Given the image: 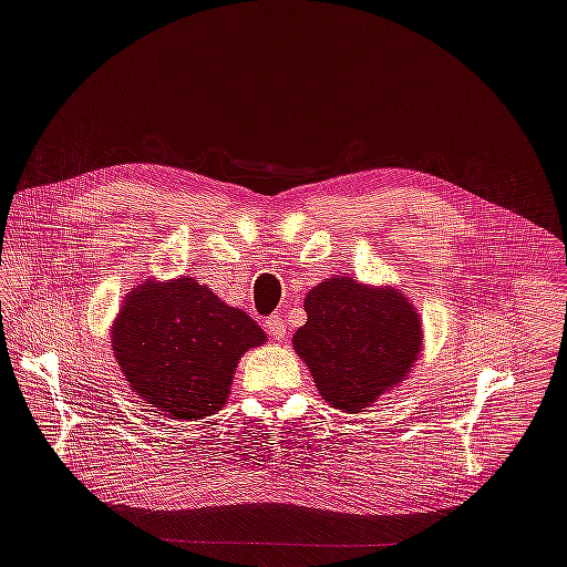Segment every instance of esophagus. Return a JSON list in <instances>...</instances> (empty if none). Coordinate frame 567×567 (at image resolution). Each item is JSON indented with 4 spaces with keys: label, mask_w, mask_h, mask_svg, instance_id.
Masks as SVG:
<instances>
[{
    "label": "esophagus",
    "mask_w": 567,
    "mask_h": 567,
    "mask_svg": "<svg viewBox=\"0 0 567 567\" xmlns=\"http://www.w3.org/2000/svg\"><path fill=\"white\" fill-rule=\"evenodd\" d=\"M266 331H268V336H270V338L282 340V338L287 336V324H285V319H282L280 315H270V317L266 319Z\"/></svg>",
    "instance_id": "obj_1"
}]
</instances>
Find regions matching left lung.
I'll use <instances>...</instances> for the list:
<instances>
[{
  "label": "left lung",
  "instance_id": "left-lung-1",
  "mask_svg": "<svg viewBox=\"0 0 567 567\" xmlns=\"http://www.w3.org/2000/svg\"><path fill=\"white\" fill-rule=\"evenodd\" d=\"M303 308L308 322L293 333V350L338 410L363 412L408 378L422 352L420 312L393 287L338 276L312 287Z\"/></svg>",
  "mask_w": 567,
  "mask_h": 567
}]
</instances>
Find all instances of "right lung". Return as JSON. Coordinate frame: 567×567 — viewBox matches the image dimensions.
Wrapping results in <instances>:
<instances>
[{
    "label": "right lung",
    "mask_w": 567,
    "mask_h": 567,
    "mask_svg": "<svg viewBox=\"0 0 567 567\" xmlns=\"http://www.w3.org/2000/svg\"><path fill=\"white\" fill-rule=\"evenodd\" d=\"M122 375L171 420L223 410L238 359L266 340L250 315L196 280H145L125 297L111 327Z\"/></svg>",
    "instance_id": "right-lung-1"
}]
</instances>
